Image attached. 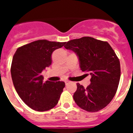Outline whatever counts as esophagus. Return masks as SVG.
<instances>
[{
	"label": "esophagus",
	"instance_id": "1",
	"mask_svg": "<svg viewBox=\"0 0 133 133\" xmlns=\"http://www.w3.org/2000/svg\"><path fill=\"white\" fill-rule=\"evenodd\" d=\"M64 82H65L66 85H68V84H69V83H70V81H64Z\"/></svg>",
	"mask_w": 133,
	"mask_h": 133
}]
</instances>
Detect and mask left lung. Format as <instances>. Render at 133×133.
<instances>
[{
  "label": "left lung",
  "mask_w": 133,
  "mask_h": 133,
  "mask_svg": "<svg viewBox=\"0 0 133 133\" xmlns=\"http://www.w3.org/2000/svg\"><path fill=\"white\" fill-rule=\"evenodd\" d=\"M64 48L72 50L79 60L81 70L91 76L87 88L77 83L73 98L88 112H97L110 103L117 92L121 77L120 61L105 41L84 36L66 42Z\"/></svg>",
  "instance_id": "1"
}]
</instances>
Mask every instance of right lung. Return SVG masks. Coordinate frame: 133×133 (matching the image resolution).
<instances>
[{"mask_svg":"<svg viewBox=\"0 0 133 133\" xmlns=\"http://www.w3.org/2000/svg\"><path fill=\"white\" fill-rule=\"evenodd\" d=\"M65 43L38 40L18 48L12 61L11 77L18 96L27 106L37 111H46L56 106L65 83L43 82V70L52 63L54 50Z\"/></svg>","mask_w":133,"mask_h":133,"instance_id":"1","label":"right lung"}]
</instances>
